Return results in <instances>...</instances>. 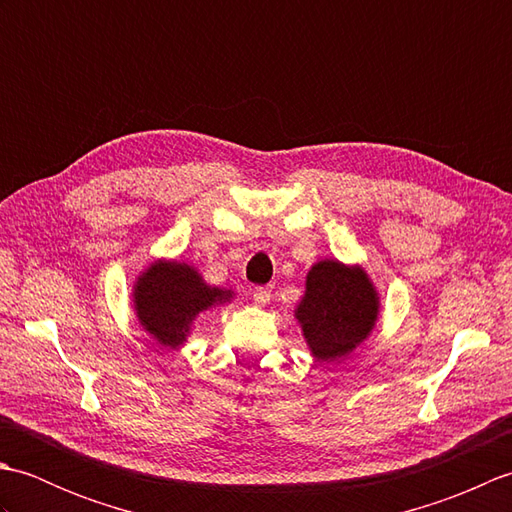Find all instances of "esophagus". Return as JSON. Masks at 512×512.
I'll use <instances>...</instances> for the list:
<instances>
[{"label":"esophagus","mask_w":512,"mask_h":512,"mask_svg":"<svg viewBox=\"0 0 512 512\" xmlns=\"http://www.w3.org/2000/svg\"><path fill=\"white\" fill-rule=\"evenodd\" d=\"M253 301L257 303V306H266V303L270 301V288H255L253 290Z\"/></svg>","instance_id":"obj_1"}]
</instances>
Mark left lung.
Segmentation results:
<instances>
[{
    "label": "left lung",
    "instance_id": "1",
    "mask_svg": "<svg viewBox=\"0 0 512 512\" xmlns=\"http://www.w3.org/2000/svg\"><path fill=\"white\" fill-rule=\"evenodd\" d=\"M380 295L361 264L321 259L306 275V292L295 319L310 354L323 363L341 361L372 336Z\"/></svg>",
    "mask_w": 512,
    "mask_h": 512
}]
</instances>
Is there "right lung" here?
<instances>
[{
    "label": "right lung",
    "mask_w": 512,
    "mask_h": 512,
    "mask_svg": "<svg viewBox=\"0 0 512 512\" xmlns=\"http://www.w3.org/2000/svg\"><path fill=\"white\" fill-rule=\"evenodd\" d=\"M235 292L206 284L200 270L178 259H154L132 286L136 319L158 345L178 350L202 312L231 303Z\"/></svg>",
    "instance_id": "obj_1"
}]
</instances>
